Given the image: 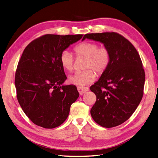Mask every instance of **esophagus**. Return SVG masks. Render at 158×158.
<instances>
[{
    "label": "esophagus",
    "instance_id": "1",
    "mask_svg": "<svg viewBox=\"0 0 158 158\" xmlns=\"http://www.w3.org/2000/svg\"><path fill=\"white\" fill-rule=\"evenodd\" d=\"M77 89H78V92L80 94V95H82L84 94H85L86 92H88V91L89 90V88H87V87H77Z\"/></svg>",
    "mask_w": 158,
    "mask_h": 158
}]
</instances>
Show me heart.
Returning <instances> with one entry per match:
<instances>
[{"mask_svg": "<svg viewBox=\"0 0 158 158\" xmlns=\"http://www.w3.org/2000/svg\"><path fill=\"white\" fill-rule=\"evenodd\" d=\"M76 57H85L83 71L70 76L69 81L74 84L85 85L92 83L96 74L101 76L106 73L111 63V50L106 46L99 47L97 43L84 41L74 47ZM60 64L65 70L72 72L74 69V57L68 51L64 50L60 56Z\"/></svg>", "mask_w": 158, "mask_h": 158, "instance_id": "b5f03b06", "label": "heart"}]
</instances>
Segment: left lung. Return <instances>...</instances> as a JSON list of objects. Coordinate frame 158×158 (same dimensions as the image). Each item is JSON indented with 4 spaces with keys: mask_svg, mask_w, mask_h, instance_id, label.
<instances>
[{
    "mask_svg": "<svg viewBox=\"0 0 158 158\" xmlns=\"http://www.w3.org/2000/svg\"><path fill=\"white\" fill-rule=\"evenodd\" d=\"M85 38L103 43L111 52L106 73L90 87L96 95L91 115L99 125L117 127L131 117L144 94L145 73L134 45L116 32L87 33Z\"/></svg>",
    "mask_w": 158,
    "mask_h": 158,
    "instance_id": "1",
    "label": "left lung"
}]
</instances>
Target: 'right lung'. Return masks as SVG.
I'll return each instance as SVG.
<instances>
[{
  "mask_svg": "<svg viewBox=\"0 0 158 158\" xmlns=\"http://www.w3.org/2000/svg\"><path fill=\"white\" fill-rule=\"evenodd\" d=\"M82 36L46 34L33 40L23 51L15 74L16 97L35 125L53 128L67 118L79 93L74 85H62L67 78L60 56Z\"/></svg>",
  "mask_w": 158,
  "mask_h": 158,
  "instance_id": "add662e5",
  "label": "right lung"
}]
</instances>
